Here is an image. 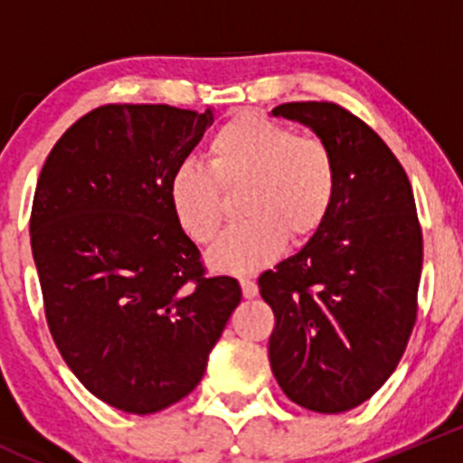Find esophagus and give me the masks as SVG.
<instances>
[{"label":"esophagus","mask_w":463,"mask_h":463,"mask_svg":"<svg viewBox=\"0 0 463 463\" xmlns=\"http://www.w3.org/2000/svg\"><path fill=\"white\" fill-rule=\"evenodd\" d=\"M240 284H241V293H244L246 300H253V298L258 296V284H255L253 279L241 278V279H240Z\"/></svg>","instance_id":"1"}]
</instances>
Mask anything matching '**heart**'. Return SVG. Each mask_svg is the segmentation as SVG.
Instances as JSON below:
<instances>
[{
  "instance_id": "obj_1",
  "label": "heart",
  "mask_w": 463,
  "mask_h": 463,
  "mask_svg": "<svg viewBox=\"0 0 463 463\" xmlns=\"http://www.w3.org/2000/svg\"><path fill=\"white\" fill-rule=\"evenodd\" d=\"M244 223L231 228L210 249L208 264L219 273H253L309 240L329 217L338 193V167L318 137L260 114H240L214 132L208 167L184 158L167 179V202L181 231L197 244L217 237L223 222V193L241 188Z\"/></svg>"
}]
</instances>
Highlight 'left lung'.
<instances>
[{"instance_id": "obj_1", "label": "left lung", "mask_w": 463, "mask_h": 463, "mask_svg": "<svg viewBox=\"0 0 463 463\" xmlns=\"http://www.w3.org/2000/svg\"><path fill=\"white\" fill-rule=\"evenodd\" d=\"M270 116L309 128L338 167L320 231L258 279L275 314L270 370L293 403L347 412L392 376L417 320L423 241L412 185L374 129L334 102H284Z\"/></svg>"}]
</instances>
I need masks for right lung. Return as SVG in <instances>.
<instances>
[{"label": "right lung", "mask_w": 463, "mask_h": 463, "mask_svg": "<svg viewBox=\"0 0 463 463\" xmlns=\"http://www.w3.org/2000/svg\"><path fill=\"white\" fill-rule=\"evenodd\" d=\"M170 105H105L51 149L31 210L46 322L69 370L116 410L152 414L188 396L241 300L205 278L167 179L213 125Z\"/></svg>", "instance_id": "obj_1"}]
</instances>
